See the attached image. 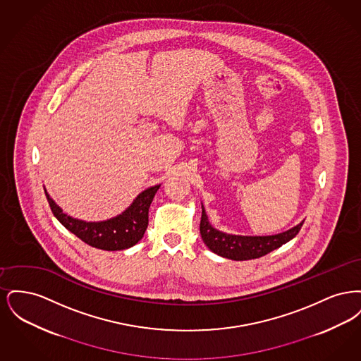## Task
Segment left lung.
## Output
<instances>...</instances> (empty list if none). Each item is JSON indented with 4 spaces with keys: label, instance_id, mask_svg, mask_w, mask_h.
I'll return each mask as SVG.
<instances>
[{
    "label": "left lung",
    "instance_id": "obj_1",
    "mask_svg": "<svg viewBox=\"0 0 361 361\" xmlns=\"http://www.w3.org/2000/svg\"><path fill=\"white\" fill-rule=\"evenodd\" d=\"M202 221H200V235L202 240L208 246V249L218 256L245 261L253 258L262 257L281 245L291 240L300 231L302 224L292 227L290 230L268 237H240V235H230L218 231L214 228L207 219L206 209L202 208Z\"/></svg>",
    "mask_w": 361,
    "mask_h": 361
}]
</instances>
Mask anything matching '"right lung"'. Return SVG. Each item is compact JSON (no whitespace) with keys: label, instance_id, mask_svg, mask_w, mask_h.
I'll return each mask as SVG.
<instances>
[{"label":"right lung","instance_id":"obj_1","mask_svg":"<svg viewBox=\"0 0 361 361\" xmlns=\"http://www.w3.org/2000/svg\"><path fill=\"white\" fill-rule=\"evenodd\" d=\"M158 188L159 185H155L143 190L121 215L97 224L70 218L54 203L47 192L46 197L54 216L80 240L103 250H123L142 240L149 224V208Z\"/></svg>","mask_w":361,"mask_h":361}]
</instances>
